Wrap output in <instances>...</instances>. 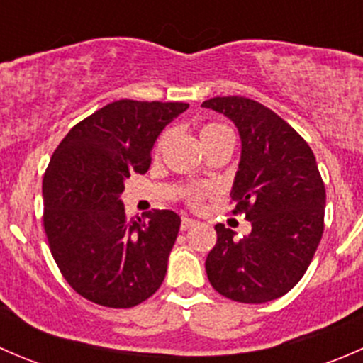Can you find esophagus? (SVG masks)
Here are the masks:
<instances>
[{"label":"esophagus","instance_id":"esophagus-1","mask_svg":"<svg viewBox=\"0 0 363 363\" xmlns=\"http://www.w3.org/2000/svg\"><path fill=\"white\" fill-rule=\"evenodd\" d=\"M199 225V221H196V219H191V218H182V221H181V230L182 232H186V230H189V228H193V226H196Z\"/></svg>","mask_w":363,"mask_h":363}]
</instances>
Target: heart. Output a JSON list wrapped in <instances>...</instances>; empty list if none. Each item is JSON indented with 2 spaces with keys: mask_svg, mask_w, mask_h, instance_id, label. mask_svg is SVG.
I'll return each instance as SVG.
<instances>
[{
  "mask_svg": "<svg viewBox=\"0 0 363 363\" xmlns=\"http://www.w3.org/2000/svg\"><path fill=\"white\" fill-rule=\"evenodd\" d=\"M233 137L232 135V130H230L228 126H225V124H218V123H211V124H205V126L200 128V140H202V145H207L208 142L212 140H218V138L221 137ZM164 140H167V133L161 135V138L158 140V149L163 147ZM199 191H191V195H189V199H191L193 203H196V200H199Z\"/></svg>",
  "mask_w": 363,
  "mask_h": 363,
  "instance_id": "1",
  "label": "heart"
}]
</instances>
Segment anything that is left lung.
Here are the masks:
<instances>
[{"mask_svg":"<svg viewBox=\"0 0 363 363\" xmlns=\"http://www.w3.org/2000/svg\"><path fill=\"white\" fill-rule=\"evenodd\" d=\"M202 107L228 117L239 130L240 161L232 186L237 212L251 233L216 225L218 242L205 259L212 288L230 300L265 303L302 279L323 235L325 184L316 158L276 112L244 96H216Z\"/></svg>","mask_w":363,"mask_h":363,"instance_id":"obj_1","label":"left lung"}]
</instances>
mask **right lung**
I'll return each instance as SVG.
<instances>
[{"mask_svg":"<svg viewBox=\"0 0 363 363\" xmlns=\"http://www.w3.org/2000/svg\"><path fill=\"white\" fill-rule=\"evenodd\" d=\"M181 101L117 100L72 128L43 175V228L69 286L113 309L147 300L161 286L181 218L145 212L128 221L121 195L131 174H145Z\"/></svg>","mask_w":363,"mask_h":363,"instance_id":"add662e5","label":"right lung"}]
</instances>
